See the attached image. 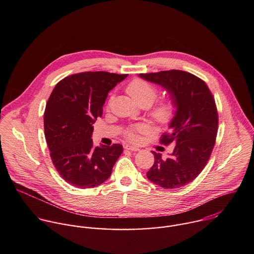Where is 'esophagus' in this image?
I'll return each instance as SVG.
<instances>
[{"instance_id": "1", "label": "esophagus", "mask_w": 254, "mask_h": 254, "mask_svg": "<svg viewBox=\"0 0 254 254\" xmlns=\"http://www.w3.org/2000/svg\"><path fill=\"white\" fill-rule=\"evenodd\" d=\"M127 150H129V151H131V152H137V151H139V149L137 148V147H134V146H130V144H126V147H125Z\"/></svg>"}]
</instances>
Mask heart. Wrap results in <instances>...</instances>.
I'll return each mask as SVG.
<instances>
[{"label":"heart","mask_w":254,"mask_h":254,"mask_svg":"<svg viewBox=\"0 0 254 254\" xmlns=\"http://www.w3.org/2000/svg\"><path fill=\"white\" fill-rule=\"evenodd\" d=\"M127 92L133 101L139 106H151L157 98V89L149 82L142 79H135L127 86ZM174 105L171 101H164L158 104L151 111L152 118L159 124H167L174 115ZM147 127L138 125L130 128L127 132L131 139H136L138 132H143Z\"/></svg>","instance_id":"1"}]
</instances>
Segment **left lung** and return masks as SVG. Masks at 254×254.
<instances>
[{
    "instance_id": "obj_1",
    "label": "left lung",
    "mask_w": 254,
    "mask_h": 254,
    "mask_svg": "<svg viewBox=\"0 0 254 254\" xmlns=\"http://www.w3.org/2000/svg\"><path fill=\"white\" fill-rule=\"evenodd\" d=\"M138 76L162 86L175 107L168 133L163 143H175L167 160L154 154L155 163L148 171V179L166 189L183 187L197 178L206 166L215 144L218 114L214 98L206 83L182 70L140 73Z\"/></svg>"
}]
</instances>
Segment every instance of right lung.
I'll use <instances>...</instances> for the list:
<instances>
[{"label": "right lung", "instance_id": "obj_1", "mask_svg": "<svg viewBox=\"0 0 254 254\" xmlns=\"http://www.w3.org/2000/svg\"><path fill=\"white\" fill-rule=\"evenodd\" d=\"M127 76L82 72L65 77L54 87L44 113L45 137L53 165L68 184L93 188L112 175L123 146L94 147L92 125L102 116L108 92Z\"/></svg>", "mask_w": 254, "mask_h": 254}]
</instances>
